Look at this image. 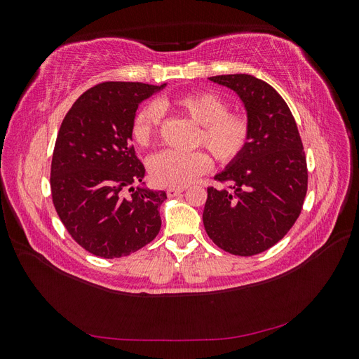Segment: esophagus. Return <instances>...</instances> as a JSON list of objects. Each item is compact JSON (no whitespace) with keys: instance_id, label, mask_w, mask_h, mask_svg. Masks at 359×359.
Segmentation results:
<instances>
[{"instance_id":"34e87169","label":"esophagus","mask_w":359,"mask_h":359,"mask_svg":"<svg viewBox=\"0 0 359 359\" xmlns=\"http://www.w3.org/2000/svg\"><path fill=\"white\" fill-rule=\"evenodd\" d=\"M182 191H184V187H169L168 189V196L169 198H175L177 194H180Z\"/></svg>"}]
</instances>
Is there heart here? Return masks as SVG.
<instances>
[{
	"label": "heart",
	"instance_id": "heart-1",
	"mask_svg": "<svg viewBox=\"0 0 359 359\" xmlns=\"http://www.w3.org/2000/svg\"><path fill=\"white\" fill-rule=\"evenodd\" d=\"M181 112L199 126L196 140L220 163H229L245 148L250 126L240 114L227 112L226 102L214 93L196 91L163 102ZM160 121V109L156 104H145L135 115L132 136L139 147H148L156 137ZM149 173L154 182L168 187L189 186L210 169L208 156L201 151L177 153L161 151L149 158Z\"/></svg>",
	"mask_w": 359,
	"mask_h": 359
}]
</instances>
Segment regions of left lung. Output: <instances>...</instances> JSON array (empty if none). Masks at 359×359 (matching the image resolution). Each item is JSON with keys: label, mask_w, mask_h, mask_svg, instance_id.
Returning <instances> with one entry per match:
<instances>
[{"label": "left lung", "mask_w": 359, "mask_h": 359, "mask_svg": "<svg viewBox=\"0 0 359 359\" xmlns=\"http://www.w3.org/2000/svg\"><path fill=\"white\" fill-rule=\"evenodd\" d=\"M241 100L250 135L241 154L214 177L229 189H208L202 220L224 252L253 256L283 238L301 212L307 193V161L286 102L252 74L208 78Z\"/></svg>", "instance_id": "obj_1"}]
</instances>
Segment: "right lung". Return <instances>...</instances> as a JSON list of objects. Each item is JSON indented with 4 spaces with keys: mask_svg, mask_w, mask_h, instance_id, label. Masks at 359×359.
<instances>
[{
    "mask_svg": "<svg viewBox=\"0 0 359 359\" xmlns=\"http://www.w3.org/2000/svg\"><path fill=\"white\" fill-rule=\"evenodd\" d=\"M102 82L74 102L60 127L50 168L55 210L73 240L104 259L135 253L157 236L165 190L142 182L132 147L137 106L165 88Z\"/></svg>",
    "mask_w": 359,
    "mask_h": 359,
    "instance_id": "add662e5",
    "label": "right lung"
}]
</instances>
